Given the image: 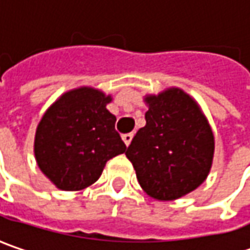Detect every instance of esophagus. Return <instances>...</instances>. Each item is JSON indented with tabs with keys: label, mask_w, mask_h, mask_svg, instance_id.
Instances as JSON below:
<instances>
[{
	"label": "esophagus",
	"mask_w": 250,
	"mask_h": 250,
	"mask_svg": "<svg viewBox=\"0 0 250 250\" xmlns=\"http://www.w3.org/2000/svg\"><path fill=\"white\" fill-rule=\"evenodd\" d=\"M122 139H124V142H125V145H126V146H129L130 142H132V139H133V133H126V135H124V136H122Z\"/></svg>",
	"instance_id": "34e87169"
}]
</instances>
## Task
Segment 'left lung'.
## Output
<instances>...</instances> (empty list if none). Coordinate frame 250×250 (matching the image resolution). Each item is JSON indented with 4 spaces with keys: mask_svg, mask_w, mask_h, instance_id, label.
Instances as JSON below:
<instances>
[{
    "mask_svg": "<svg viewBox=\"0 0 250 250\" xmlns=\"http://www.w3.org/2000/svg\"><path fill=\"white\" fill-rule=\"evenodd\" d=\"M146 125L126 150L142 189L157 200L195 190L210 172L214 136L197 103L178 87L146 96Z\"/></svg>",
    "mask_w": 250,
    "mask_h": 250,
    "instance_id": "obj_1",
    "label": "left lung"
}]
</instances>
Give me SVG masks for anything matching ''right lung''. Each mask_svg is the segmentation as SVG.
Returning <instances> with one entry per match:
<instances>
[{"mask_svg":"<svg viewBox=\"0 0 250 250\" xmlns=\"http://www.w3.org/2000/svg\"><path fill=\"white\" fill-rule=\"evenodd\" d=\"M111 96L93 87L63 93L39 122L34 156L39 168L62 190H82L100 178L105 163L125 153Z\"/></svg>","mask_w":250,"mask_h":250,"instance_id":"1","label":"right lung"}]
</instances>
